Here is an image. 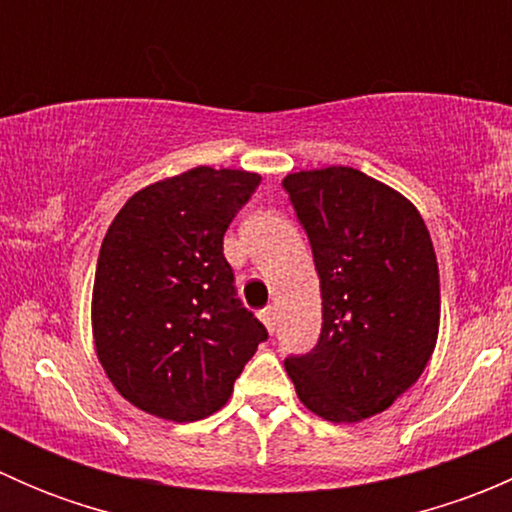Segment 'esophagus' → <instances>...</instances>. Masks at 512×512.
<instances>
[{
  "mask_svg": "<svg viewBox=\"0 0 512 512\" xmlns=\"http://www.w3.org/2000/svg\"><path fill=\"white\" fill-rule=\"evenodd\" d=\"M260 319L267 324V329H270V332H275V327H277V309L275 307H265V309H262Z\"/></svg>",
  "mask_w": 512,
  "mask_h": 512,
  "instance_id": "1",
  "label": "esophagus"
}]
</instances>
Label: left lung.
<instances>
[{
    "label": "left lung",
    "mask_w": 512,
    "mask_h": 512,
    "mask_svg": "<svg viewBox=\"0 0 512 512\" xmlns=\"http://www.w3.org/2000/svg\"><path fill=\"white\" fill-rule=\"evenodd\" d=\"M309 237L322 289L317 347L287 356L299 401L334 423L389 409L426 369L441 285L418 210L361 170L332 165L282 180Z\"/></svg>",
    "instance_id": "1"
}]
</instances>
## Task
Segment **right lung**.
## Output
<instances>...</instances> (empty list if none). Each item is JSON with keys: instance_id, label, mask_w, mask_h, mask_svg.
<instances>
[{"instance_id": "1", "label": "right lung", "mask_w": 512, "mask_h": 512, "mask_svg": "<svg viewBox=\"0 0 512 512\" xmlns=\"http://www.w3.org/2000/svg\"><path fill=\"white\" fill-rule=\"evenodd\" d=\"M260 175L185 170L138 190L98 252L96 354L118 394L146 414L198 421L223 409L267 329L242 307L225 230Z\"/></svg>"}]
</instances>
